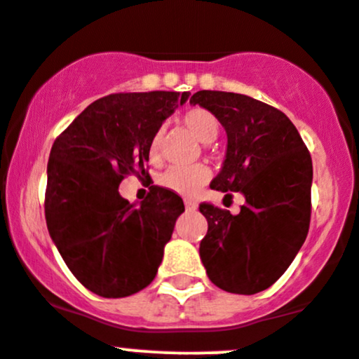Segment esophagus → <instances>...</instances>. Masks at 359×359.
<instances>
[{
    "label": "esophagus",
    "instance_id": "1",
    "mask_svg": "<svg viewBox=\"0 0 359 359\" xmlns=\"http://www.w3.org/2000/svg\"><path fill=\"white\" fill-rule=\"evenodd\" d=\"M186 210H187V211H196V210H198V206H196V203L186 201Z\"/></svg>",
    "mask_w": 359,
    "mask_h": 359
}]
</instances>
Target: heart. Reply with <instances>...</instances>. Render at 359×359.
Listing matches in <instances>:
<instances>
[{"instance_id": "obj_1", "label": "heart", "mask_w": 359, "mask_h": 359, "mask_svg": "<svg viewBox=\"0 0 359 359\" xmlns=\"http://www.w3.org/2000/svg\"><path fill=\"white\" fill-rule=\"evenodd\" d=\"M182 123L186 129L199 139L201 142H211L218 135V120L213 113L205 110V108H192L186 111L182 116ZM165 129L154 130L151 135V141L148 146V153L151 161H156L160 158L161 144H163ZM210 179V170L205 165H191V167H170L160 175V186L165 189L175 192V194L186 196L191 198L196 192L201 189Z\"/></svg>"}]
</instances>
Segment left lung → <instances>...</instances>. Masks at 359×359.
Returning a JSON list of instances; mask_svg holds the SVG:
<instances>
[{"mask_svg":"<svg viewBox=\"0 0 359 359\" xmlns=\"http://www.w3.org/2000/svg\"><path fill=\"white\" fill-rule=\"evenodd\" d=\"M191 104L213 113L227 132V154L211 189L241 192L239 215L201 203L208 232L199 256L210 280L233 294H256L282 277L308 236L313 165L294 123L244 94L198 90ZM230 196V194H227Z\"/></svg>","mask_w":359,"mask_h":359,"instance_id":"left-lung-1","label":"left lung"}]
</instances>
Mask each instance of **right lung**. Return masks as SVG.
<instances>
[{
    "instance_id": "right-lung-1",
    "label": "right lung",
    "mask_w": 359,
    "mask_h": 359,
    "mask_svg": "<svg viewBox=\"0 0 359 359\" xmlns=\"http://www.w3.org/2000/svg\"><path fill=\"white\" fill-rule=\"evenodd\" d=\"M189 93H118L90 103L53 142L44 215L72 273L90 292L126 297L153 282L184 203L151 186L141 205L118 192L149 175L151 135Z\"/></svg>"
}]
</instances>
